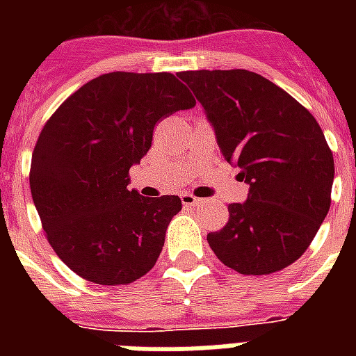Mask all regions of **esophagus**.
Instances as JSON below:
<instances>
[{"label":"esophagus","mask_w":356,"mask_h":356,"mask_svg":"<svg viewBox=\"0 0 356 356\" xmlns=\"http://www.w3.org/2000/svg\"><path fill=\"white\" fill-rule=\"evenodd\" d=\"M181 200H183L184 207H201L205 203V200H201V197H195L192 194H183L181 195Z\"/></svg>","instance_id":"obj_1"}]
</instances>
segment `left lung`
<instances>
[{
	"mask_svg": "<svg viewBox=\"0 0 356 356\" xmlns=\"http://www.w3.org/2000/svg\"><path fill=\"white\" fill-rule=\"evenodd\" d=\"M203 105L223 159L240 168L248 200L207 240L242 275H268L307 251L331 207L334 161L312 114L248 70L181 72Z\"/></svg>",
	"mask_w": 356,
	"mask_h": 356,
	"instance_id": "8db88e82",
	"label": "left lung"
}]
</instances>
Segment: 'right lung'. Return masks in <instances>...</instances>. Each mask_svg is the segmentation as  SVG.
<instances>
[{"label": "right lung", "mask_w": 356, "mask_h": 356, "mask_svg": "<svg viewBox=\"0 0 356 356\" xmlns=\"http://www.w3.org/2000/svg\"><path fill=\"white\" fill-rule=\"evenodd\" d=\"M195 99L173 74L113 72L74 92L42 129L31 195L47 240L70 270L96 284H129L155 266L179 195L129 190L161 118Z\"/></svg>", "instance_id": "1"}]
</instances>
